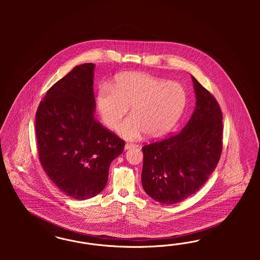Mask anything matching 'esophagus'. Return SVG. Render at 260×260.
<instances>
[{
  "label": "esophagus",
  "instance_id": "1",
  "mask_svg": "<svg viewBox=\"0 0 260 260\" xmlns=\"http://www.w3.org/2000/svg\"><path fill=\"white\" fill-rule=\"evenodd\" d=\"M135 147H137V146L134 145V144L126 143V145H125V150H131V149H134Z\"/></svg>",
  "mask_w": 260,
  "mask_h": 260
}]
</instances>
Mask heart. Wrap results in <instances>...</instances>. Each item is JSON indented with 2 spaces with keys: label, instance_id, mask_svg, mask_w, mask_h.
<instances>
[{
  "label": "heart",
  "instance_id": "heart-1",
  "mask_svg": "<svg viewBox=\"0 0 260 260\" xmlns=\"http://www.w3.org/2000/svg\"><path fill=\"white\" fill-rule=\"evenodd\" d=\"M187 99V90L178 82L126 72L115 78L111 88L100 87L96 109L103 123L114 129L131 107L132 115L119 126V135L126 140H137L145 134L158 138L177 124Z\"/></svg>",
  "mask_w": 260,
  "mask_h": 260
}]
</instances>
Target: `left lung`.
<instances>
[{
	"instance_id": "8db88e82",
	"label": "left lung",
	"mask_w": 260,
	"mask_h": 260,
	"mask_svg": "<svg viewBox=\"0 0 260 260\" xmlns=\"http://www.w3.org/2000/svg\"><path fill=\"white\" fill-rule=\"evenodd\" d=\"M196 108L179 134L142 148V185L159 203L173 205L194 194L212 174L222 151L218 103L191 75Z\"/></svg>"
}]
</instances>
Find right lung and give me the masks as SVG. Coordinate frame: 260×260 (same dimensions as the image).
Instances as JSON below:
<instances>
[{
  "mask_svg": "<svg viewBox=\"0 0 260 260\" xmlns=\"http://www.w3.org/2000/svg\"><path fill=\"white\" fill-rule=\"evenodd\" d=\"M95 64L76 66L47 90L36 113L40 162L66 196L86 200L102 191L125 142L94 119Z\"/></svg>",
  "mask_w": 260,
  "mask_h": 260,
  "instance_id": "right-lung-1",
  "label": "right lung"
}]
</instances>
